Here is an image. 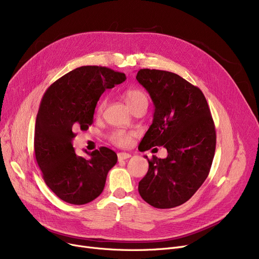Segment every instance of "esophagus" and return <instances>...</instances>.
I'll use <instances>...</instances> for the list:
<instances>
[{
	"instance_id": "1",
	"label": "esophagus",
	"mask_w": 259,
	"mask_h": 259,
	"mask_svg": "<svg viewBox=\"0 0 259 259\" xmlns=\"http://www.w3.org/2000/svg\"><path fill=\"white\" fill-rule=\"evenodd\" d=\"M129 157H131V154H129V153H126V152H119V153H117V158H118L119 161L128 159Z\"/></svg>"
}]
</instances>
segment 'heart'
<instances>
[{
  "label": "heart",
  "instance_id": "obj_1",
  "mask_svg": "<svg viewBox=\"0 0 259 259\" xmlns=\"http://www.w3.org/2000/svg\"><path fill=\"white\" fill-rule=\"evenodd\" d=\"M125 101L128 104V106L130 107V109L134 108L135 106L141 104V103H144V102L148 103V99L146 97V94L142 90L135 89V88H130L125 92ZM105 106H106V101L105 100L100 101V103L98 104V107H97L98 113L103 112ZM132 137L133 135L130 132H127L125 130H116L111 135V141L119 147H126L131 144Z\"/></svg>",
  "mask_w": 259,
  "mask_h": 259
}]
</instances>
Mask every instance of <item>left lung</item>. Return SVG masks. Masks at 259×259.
Wrapping results in <instances>:
<instances>
[{"label":"left lung","mask_w":259,"mask_h":259,"mask_svg":"<svg viewBox=\"0 0 259 259\" xmlns=\"http://www.w3.org/2000/svg\"><path fill=\"white\" fill-rule=\"evenodd\" d=\"M139 83L154 105L151 126L139 149L164 146L166 158L153 156L139 183L142 198L157 209H170L189 200L208 178L216 133L201 90L173 72L141 69Z\"/></svg>","instance_id":"left-lung-1"}]
</instances>
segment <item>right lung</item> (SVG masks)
<instances>
[{"instance_id": "1", "label": "right lung", "mask_w": 259, "mask_h": 259, "mask_svg": "<svg viewBox=\"0 0 259 259\" xmlns=\"http://www.w3.org/2000/svg\"><path fill=\"white\" fill-rule=\"evenodd\" d=\"M126 79L107 67L81 66L68 72L46 90L34 128V154L51 191L72 205H85L104 190L107 174L117 161L111 149L77 155L72 146L75 131L93 122L95 107L106 89Z\"/></svg>"}]
</instances>
